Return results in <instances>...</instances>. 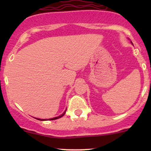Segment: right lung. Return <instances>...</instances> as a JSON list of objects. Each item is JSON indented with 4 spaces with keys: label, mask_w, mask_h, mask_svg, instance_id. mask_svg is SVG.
Segmentation results:
<instances>
[{
    "label": "right lung",
    "mask_w": 151,
    "mask_h": 151,
    "mask_svg": "<svg viewBox=\"0 0 151 151\" xmlns=\"http://www.w3.org/2000/svg\"><path fill=\"white\" fill-rule=\"evenodd\" d=\"M67 110V109H66ZM66 110L65 111L63 112V114H62L61 115L59 116H57V117H55V118H52V119H37V118H36V119H37V120H40V121H50V120H55V119H60V118H61L64 115H65V112H66Z\"/></svg>",
    "instance_id": "1"
}]
</instances>
